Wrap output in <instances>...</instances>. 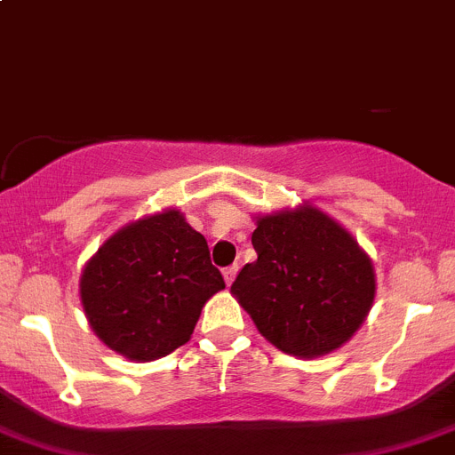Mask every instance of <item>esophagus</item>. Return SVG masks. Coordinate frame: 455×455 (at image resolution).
<instances>
[{
  "label": "esophagus",
  "instance_id": "1",
  "mask_svg": "<svg viewBox=\"0 0 455 455\" xmlns=\"http://www.w3.org/2000/svg\"><path fill=\"white\" fill-rule=\"evenodd\" d=\"M222 274H224V281H227V285H231L233 278H235V274H237V265H231V267L224 269Z\"/></svg>",
  "mask_w": 455,
  "mask_h": 455
}]
</instances>
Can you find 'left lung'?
Masks as SVG:
<instances>
[{"instance_id":"left-lung-1","label":"left lung","mask_w":455,"mask_h":455,"mask_svg":"<svg viewBox=\"0 0 455 455\" xmlns=\"http://www.w3.org/2000/svg\"><path fill=\"white\" fill-rule=\"evenodd\" d=\"M258 258L231 292L265 339L297 358L342 347L365 322L376 294L374 265L347 228L304 206L256 218Z\"/></svg>"}]
</instances>
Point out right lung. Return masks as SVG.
Returning <instances> with one entry per match:
<instances>
[{"instance_id": "right-lung-1", "label": "right lung", "mask_w": 455, "mask_h": 455, "mask_svg": "<svg viewBox=\"0 0 455 455\" xmlns=\"http://www.w3.org/2000/svg\"><path fill=\"white\" fill-rule=\"evenodd\" d=\"M79 290L97 338L147 363L186 345L224 278L206 237L170 208L113 233L85 263Z\"/></svg>"}]
</instances>
